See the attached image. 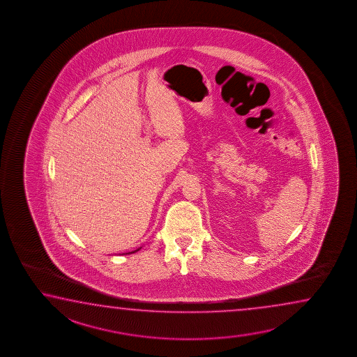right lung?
<instances>
[{"mask_svg": "<svg viewBox=\"0 0 357 357\" xmlns=\"http://www.w3.org/2000/svg\"><path fill=\"white\" fill-rule=\"evenodd\" d=\"M137 251H139V248H138V250H135V251L130 252V253H134V252H137Z\"/></svg>", "mask_w": 357, "mask_h": 357, "instance_id": "add662e5", "label": "right lung"}]
</instances>
